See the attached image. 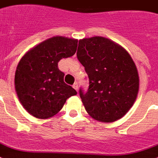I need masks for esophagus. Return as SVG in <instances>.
I'll return each mask as SVG.
<instances>
[{"label":"esophagus","mask_w":158,"mask_h":158,"mask_svg":"<svg viewBox=\"0 0 158 158\" xmlns=\"http://www.w3.org/2000/svg\"><path fill=\"white\" fill-rule=\"evenodd\" d=\"M73 88H74V89H75L76 90H78V84H77V82H75L74 83V84H73Z\"/></svg>","instance_id":"34e87169"}]
</instances>
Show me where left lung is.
Wrapping results in <instances>:
<instances>
[{
  "instance_id": "left-lung-1",
  "label": "left lung",
  "mask_w": 158,
  "mask_h": 158,
  "mask_svg": "<svg viewBox=\"0 0 158 158\" xmlns=\"http://www.w3.org/2000/svg\"><path fill=\"white\" fill-rule=\"evenodd\" d=\"M77 56L89 78L87 92L79 90L89 115L103 123L125 115L139 89L138 69L129 52L112 40L94 36L79 40Z\"/></svg>"
}]
</instances>
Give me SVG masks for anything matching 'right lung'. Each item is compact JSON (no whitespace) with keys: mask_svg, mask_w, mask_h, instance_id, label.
Instances as JSON below:
<instances>
[{"mask_svg":"<svg viewBox=\"0 0 158 158\" xmlns=\"http://www.w3.org/2000/svg\"><path fill=\"white\" fill-rule=\"evenodd\" d=\"M77 42L75 39L54 36L35 45L19 60L15 75V91L23 107L35 118L53 117L67 99L77 95L64 82V73L57 63L75 54Z\"/></svg>","mask_w":158,"mask_h":158,"instance_id":"right-lung-1","label":"right lung"}]
</instances>
